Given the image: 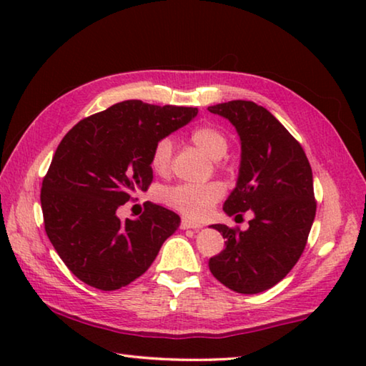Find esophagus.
Here are the masks:
<instances>
[{
    "label": "esophagus",
    "instance_id": "34e87169",
    "mask_svg": "<svg viewBox=\"0 0 366 366\" xmlns=\"http://www.w3.org/2000/svg\"><path fill=\"white\" fill-rule=\"evenodd\" d=\"M200 227H202L200 222H195L187 218H182L181 221V229H200Z\"/></svg>",
    "mask_w": 366,
    "mask_h": 366
}]
</instances>
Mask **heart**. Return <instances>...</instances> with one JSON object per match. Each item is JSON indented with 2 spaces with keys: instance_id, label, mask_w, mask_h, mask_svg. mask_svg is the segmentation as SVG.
<instances>
[{
  "instance_id": "1",
  "label": "heart",
  "mask_w": 366,
  "mask_h": 366,
  "mask_svg": "<svg viewBox=\"0 0 366 366\" xmlns=\"http://www.w3.org/2000/svg\"><path fill=\"white\" fill-rule=\"evenodd\" d=\"M190 140L213 159L224 157L229 148V142L224 132H221L218 127L213 126H200L194 129L190 134ZM171 139H159L152 150V168L159 172V174H164L171 166ZM221 197L222 185L218 182L177 184L166 187L161 192V198H163L166 205L177 209L179 213L185 216H190V218H202V216H205Z\"/></svg>"
}]
</instances>
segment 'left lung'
<instances>
[{"mask_svg": "<svg viewBox=\"0 0 366 366\" xmlns=\"http://www.w3.org/2000/svg\"><path fill=\"white\" fill-rule=\"evenodd\" d=\"M208 111L232 124L242 150L237 184L222 209L255 214L247 231L212 226L226 249L209 258V271L234 292H263L287 276L307 245L317 213L312 168L302 145L266 108L232 100Z\"/></svg>", "mask_w": 366, "mask_h": 366, "instance_id": "1", "label": "left lung"}]
</instances>
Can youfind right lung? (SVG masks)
I'll return each mask as SVG.
<instances>
[{"instance_id":"1","label":"right lung","mask_w":366,"mask_h":366,"mask_svg":"<svg viewBox=\"0 0 366 366\" xmlns=\"http://www.w3.org/2000/svg\"><path fill=\"white\" fill-rule=\"evenodd\" d=\"M197 108L127 100L64 135L41 184L45 231L72 274L100 290L121 289L150 268L181 218L148 203L137 219L117 208L153 181L154 144L189 124Z\"/></svg>"}]
</instances>
